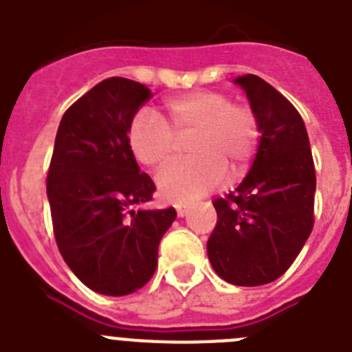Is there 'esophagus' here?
<instances>
[{
	"mask_svg": "<svg viewBox=\"0 0 352 352\" xmlns=\"http://www.w3.org/2000/svg\"><path fill=\"white\" fill-rule=\"evenodd\" d=\"M188 211L190 210H188L186 206H182V204H178V206H176V213H178V217H182V219L188 214Z\"/></svg>",
	"mask_w": 352,
	"mask_h": 352,
	"instance_id": "34e87169",
	"label": "esophagus"
}]
</instances>
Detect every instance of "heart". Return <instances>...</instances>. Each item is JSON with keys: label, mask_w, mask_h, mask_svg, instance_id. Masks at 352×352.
Masks as SVG:
<instances>
[{"label": "heart", "mask_w": 352, "mask_h": 352, "mask_svg": "<svg viewBox=\"0 0 352 352\" xmlns=\"http://www.w3.org/2000/svg\"><path fill=\"white\" fill-rule=\"evenodd\" d=\"M166 111L173 129L157 113L141 109L130 123L129 144L141 164L158 167L173 155L176 135L199 132L192 146L197 160H174L158 170L157 186L167 201L194 203L226 179L222 160L239 166L256 148V118L223 93L176 96L166 102Z\"/></svg>", "instance_id": "heart-1"}]
</instances>
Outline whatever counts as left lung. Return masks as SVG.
<instances>
[{
	"mask_svg": "<svg viewBox=\"0 0 352 352\" xmlns=\"http://www.w3.org/2000/svg\"><path fill=\"white\" fill-rule=\"evenodd\" d=\"M232 82L247 95L259 144L243 182L213 203L219 220L206 248L220 278L256 287L284 275L309 239L316 170L309 133L294 105L252 74Z\"/></svg>",
	"mask_w": 352,
	"mask_h": 352,
	"instance_id": "8db88e82",
	"label": "left lung"
}]
</instances>
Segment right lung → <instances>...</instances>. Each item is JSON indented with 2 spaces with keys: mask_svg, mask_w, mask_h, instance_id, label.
<instances>
[{
  "mask_svg": "<svg viewBox=\"0 0 352 352\" xmlns=\"http://www.w3.org/2000/svg\"><path fill=\"white\" fill-rule=\"evenodd\" d=\"M151 95L135 80H102L63 114L56 133L47 174L56 243L74 275L105 296L148 284L176 219L173 206H144L157 188L129 144L130 123Z\"/></svg>",
  "mask_w": 352,
  "mask_h": 352,
  "instance_id": "add662e5",
  "label": "right lung"
}]
</instances>
